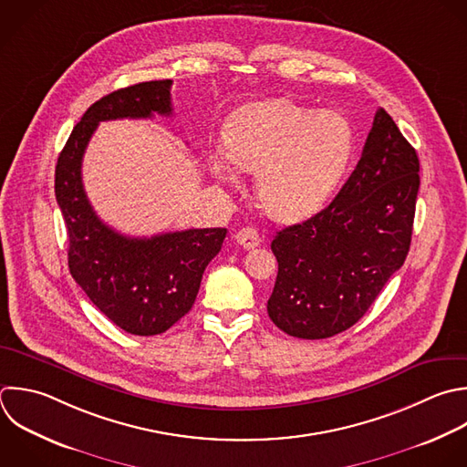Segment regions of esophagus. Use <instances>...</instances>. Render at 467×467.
Here are the masks:
<instances>
[{
    "instance_id": "1",
    "label": "esophagus",
    "mask_w": 467,
    "mask_h": 467,
    "mask_svg": "<svg viewBox=\"0 0 467 467\" xmlns=\"http://www.w3.org/2000/svg\"><path fill=\"white\" fill-rule=\"evenodd\" d=\"M235 241H237L244 250H252V248L259 246L261 235H259V232H257L255 228L244 226V228H241V230L235 234Z\"/></svg>"
}]
</instances>
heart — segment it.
Returning <instances> with one entry per match:
<instances>
[{
  "label": "heart",
  "mask_w": 467,
  "mask_h": 467,
  "mask_svg": "<svg viewBox=\"0 0 467 467\" xmlns=\"http://www.w3.org/2000/svg\"><path fill=\"white\" fill-rule=\"evenodd\" d=\"M223 139L226 151L208 155L212 175L234 184L237 168L255 173L257 201L277 221H299L317 212L356 153V131L343 115L317 113L286 99L237 108Z\"/></svg>",
  "instance_id": "1"
}]
</instances>
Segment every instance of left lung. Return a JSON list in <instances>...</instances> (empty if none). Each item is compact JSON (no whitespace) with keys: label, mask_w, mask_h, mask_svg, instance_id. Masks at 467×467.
Masks as SVG:
<instances>
[{"label":"left lung","mask_w":467,"mask_h":467,"mask_svg":"<svg viewBox=\"0 0 467 467\" xmlns=\"http://www.w3.org/2000/svg\"><path fill=\"white\" fill-rule=\"evenodd\" d=\"M418 171L414 148L379 108L334 201L272 241L279 270L266 308L283 332L330 337L368 310L409 254Z\"/></svg>","instance_id":"left-lung-1"}]
</instances>
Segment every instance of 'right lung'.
I'll return each mask as SVG.
<instances>
[{"label":"right lung","mask_w":467,"mask_h":467,"mask_svg":"<svg viewBox=\"0 0 467 467\" xmlns=\"http://www.w3.org/2000/svg\"><path fill=\"white\" fill-rule=\"evenodd\" d=\"M171 80L135 84L95 102L75 126L55 173V193L69 239V270L93 305L135 336L173 327L195 303L208 263L221 252L226 228L128 237L95 213L82 159L100 122L171 115Z\"/></svg>","instance_id":"obj_1"}]
</instances>
